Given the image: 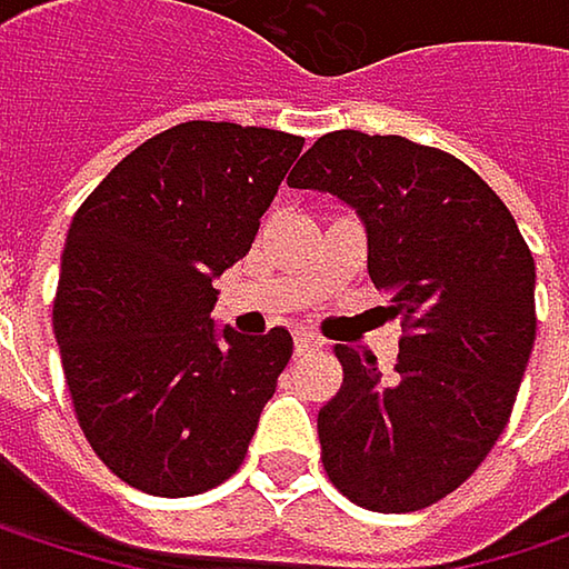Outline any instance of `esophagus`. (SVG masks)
<instances>
[{"instance_id":"esophagus-1","label":"esophagus","mask_w":569,"mask_h":569,"mask_svg":"<svg viewBox=\"0 0 569 569\" xmlns=\"http://www.w3.org/2000/svg\"><path fill=\"white\" fill-rule=\"evenodd\" d=\"M319 349H322V342L316 336H306V332L296 336V356H309V352H319Z\"/></svg>"}]
</instances>
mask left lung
<instances>
[{
	"label": "left lung",
	"mask_w": 569,
	"mask_h": 569,
	"mask_svg": "<svg viewBox=\"0 0 569 569\" xmlns=\"http://www.w3.org/2000/svg\"><path fill=\"white\" fill-rule=\"evenodd\" d=\"M289 187L356 210L369 277L408 329L392 376L336 346L346 379L319 408L326 475L369 511L428 508L475 475L511 418L537 332L533 257L478 173L398 134H322Z\"/></svg>",
	"instance_id": "obj_1"
}]
</instances>
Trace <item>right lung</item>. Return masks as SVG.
I'll return each instance as SVG.
<instances>
[{
	"label": "right lung",
	"mask_w": 569,
	"mask_h": 569,
	"mask_svg": "<svg viewBox=\"0 0 569 569\" xmlns=\"http://www.w3.org/2000/svg\"><path fill=\"white\" fill-rule=\"evenodd\" d=\"M302 138L187 121L144 141L71 220L56 339L78 425L131 488L190 498L243 461L292 356L289 329L213 322Z\"/></svg>",
	"instance_id": "right-lung-1"
}]
</instances>
